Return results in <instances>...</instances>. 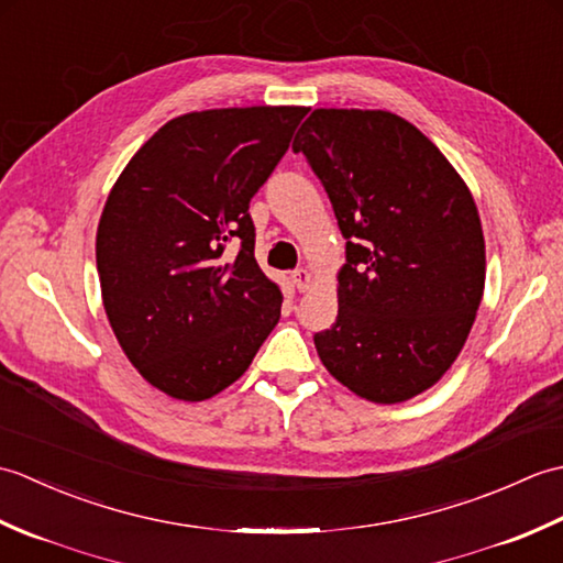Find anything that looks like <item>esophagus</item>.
I'll use <instances>...</instances> for the list:
<instances>
[{
    "label": "esophagus",
    "mask_w": 563,
    "mask_h": 563,
    "mask_svg": "<svg viewBox=\"0 0 563 563\" xmlns=\"http://www.w3.org/2000/svg\"><path fill=\"white\" fill-rule=\"evenodd\" d=\"M292 283H295L297 290L307 292L309 288H312V273H309L307 268H297V271L292 273Z\"/></svg>",
    "instance_id": "34e87169"
}]
</instances>
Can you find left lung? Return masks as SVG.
I'll return each mask as SVG.
<instances>
[{
    "label": "left lung",
    "instance_id": "8db88e82",
    "mask_svg": "<svg viewBox=\"0 0 563 563\" xmlns=\"http://www.w3.org/2000/svg\"><path fill=\"white\" fill-rule=\"evenodd\" d=\"M292 150L349 239L336 324L314 336L321 363L367 401H409L457 361L482 302L486 244L472 190L389 111L317 109Z\"/></svg>",
    "mask_w": 563,
    "mask_h": 563
}]
</instances>
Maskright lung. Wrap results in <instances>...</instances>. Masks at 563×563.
<instances>
[{
	"instance_id": "1",
	"label": "right lung",
	"mask_w": 563,
	"mask_h": 563,
	"mask_svg": "<svg viewBox=\"0 0 563 563\" xmlns=\"http://www.w3.org/2000/svg\"><path fill=\"white\" fill-rule=\"evenodd\" d=\"M305 106L210 109L162 125L113 184L97 230L109 324L152 387L206 401L242 377L280 319L249 202Z\"/></svg>"
}]
</instances>
